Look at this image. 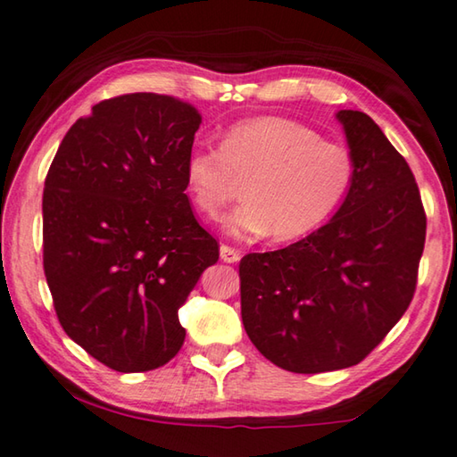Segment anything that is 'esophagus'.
I'll return each mask as SVG.
<instances>
[{"instance_id":"34e87169","label":"esophagus","mask_w":457,"mask_h":457,"mask_svg":"<svg viewBox=\"0 0 457 457\" xmlns=\"http://www.w3.org/2000/svg\"><path fill=\"white\" fill-rule=\"evenodd\" d=\"M220 256H221L223 262L236 264L237 260H240V252L234 250V248H229V245H226V244H221L220 245Z\"/></svg>"}]
</instances>
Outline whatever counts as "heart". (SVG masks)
Wrapping results in <instances>:
<instances>
[{"label": "heart", "mask_w": 457, "mask_h": 457, "mask_svg": "<svg viewBox=\"0 0 457 457\" xmlns=\"http://www.w3.org/2000/svg\"><path fill=\"white\" fill-rule=\"evenodd\" d=\"M353 161L342 144L287 118L231 126L221 146H197L185 161V185L209 220H220L240 193L244 205L226 220L236 237L293 242L321 228L344 201Z\"/></svg>", "instance_id": "1"}]
</instances>
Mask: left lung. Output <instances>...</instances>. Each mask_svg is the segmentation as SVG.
<instances>
[{
    "label": "left lung",
    "mask_w": 457,
    "mask_h": 457,
    "mask_svg": "<svg viewBox=\"0 0 457 457\" xmlns=\"http://www.w3.org/2000/svg\"><path fill=\"white\" fill-rule=\"evenodd\" d=\"M353 177L336 215L240 262L242 321L258 352L296 374L364 360L411 305L427 220L404 158L364 112L342 110Z\"/></svg>",
    "instance_id": "1"
}]
</instances>
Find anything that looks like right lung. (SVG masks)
I'll list each match as a JSON object with an SVG mask.
<instances>
[{"mask_svg": "<svg viewBox=\"0 0 457 457\" xmlns=\"http://www.w3.org/2000/svg\"><path fill=\"white\" fill-rule=\"evenodd\" d=\"M201 115L158 93L105 99L62 137L42 197L45 274L72 342L118 372L179 353V309L220 245L195 220L185 161Z\"/></svg>", "mask_w": 457, "mask_h": 457, "instance_id": "1", "label": "right lung"}]
</instances>
